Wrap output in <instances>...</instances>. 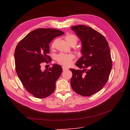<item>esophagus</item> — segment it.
<instances>
[{
    "label": "esophagus",
    "instance_id": "34e87169",
    "mask_svg": "<svg viewBox=\"0 0 130 130\" xmlns=\"http://www.w3.org/2000/svg\"><path fill=\"white\" fill-rule=\"evenodd\" d=\"M62 70H63V71L68 70V68H67V67H62Z\"/></svg>",
    "mask_w": 130,
    "mask_h": 130
}]
</instances>
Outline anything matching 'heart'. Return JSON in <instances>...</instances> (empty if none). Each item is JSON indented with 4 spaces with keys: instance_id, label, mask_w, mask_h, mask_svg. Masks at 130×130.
Returning <instances> with one entry per match:
<instances>
[{
    "instance_id": "obj_1",
    "label": "heart",
    "mask_w": 130,
    "mask_h": 130,
    "mask_svg": "<svg viewBox=\"0 0 130 130\" xmlns=\"http://www.w3.org/2000/svg\"><path fill=\"white\" fill-rule=\"evenodd\" d=\"M65 40L68 44H70L72 42H77V38L75 36L73 35H69L65 37ZM55 42H54L52 44V47H54L55 46ZM74 55L72 54H60L56 56L57 61L60 64L67 66L70 65L74 59Z\"/></svg>"
}]
</instances>
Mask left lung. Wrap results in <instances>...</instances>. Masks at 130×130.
Instances as JSON below:
<instances>
[{
    "instance_id": "1",
    "label": "left lung",
    "mask_w": 130,
    "mask_h": 130,
    "mask_svg": "<svg viewBox=\"0 0 130 130\" xmlns=\"http://www.w3.org/2000/svg\"><path fill=\"white\" fill-rule=\"evenodd\" d=\"M71 28L80 40L83 55L75 63L83 69H70L71 86L78 94L90 96L101 90L108 79L112 67L109 47L103 36L91 27L80 24Z\"/></svg>"
}]
</instances>
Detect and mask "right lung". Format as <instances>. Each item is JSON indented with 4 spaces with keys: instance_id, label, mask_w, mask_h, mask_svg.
Listing matches in <instances>:
<instances>
[{
    "instance_id": "right-lung-1",
    "label": "right lung",
    "mask_w": 130,
    "mask_h": 130,
    "mask_svg": "<svg viewBox=\"0 0 130 130\" xmlns=\"http://www.w3.org/2000/svg\"><path fill=\"white\" fill-rule=\"evenodd\" d=\"M64 34L60 30L38 28L29 32L17 46L14 52L15 70L24 87L35 97L43 98L54 92L56 82L61 74L60 65L53 64L42 71L41 64L51 57L49 43Z\"/></svg>"
}]
</instances>
